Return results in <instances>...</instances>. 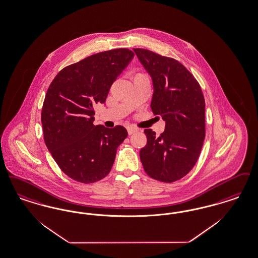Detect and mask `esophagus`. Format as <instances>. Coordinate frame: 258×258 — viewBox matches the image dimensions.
Returning <instances> with one entry per match:
<instances>
[{
  "mask_svg": "<svg viewBox=\"0 0 258 258\" xmlns=\"http://www.w3.org/2000/svg\"><path fill=\"white\" fill-rule=\"evenodd\" d=\"M137 132H138V128H136V127H134V126H128V127H127V134H130V135L135 134V133H137Z\"/></svg>",
  "mask_w": 258,
  "mask_h": 258,
  "instance_id": "1",
  "label": "esophagus"
}]
</instances>
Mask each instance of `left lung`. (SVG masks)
Returning <instances> with one entry per match:
<instances>
[{
    "label": "left lung",
    "mask_w": 258,
    "mask_h": 258,
    "mask_svg": "<svg viewBox=\"0 0 258 258\" xmlns=\"http://www.w3.org/2000/svg\"><path fill=\"white\" fill-rule=\"evenodd\" d=\"M134 51L152 77V110L166 123L159 136L145 130L147 144L140 150V160L152 178L174 182L192 170L201 154L206 137L205 98L180 62L145 49Z\"/></svg>",
    "instance_id": "8db88e82"
}]
</instances>
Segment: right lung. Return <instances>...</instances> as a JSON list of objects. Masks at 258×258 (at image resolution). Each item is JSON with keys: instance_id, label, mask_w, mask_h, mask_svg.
Instances as JSON below:
<instances>
[{"instance_id": "right-lung-1", "label": "right lung", "mask_w": 258, "mask_h": 258, "mask_svg": "<svg viewBox=\"0 0 258 258\" xmlns=\"http://www.w3.org/2000/svg\"><path fill=\"white\" fill-rule=\"evenodd\" d=\"M128 49L98 52L63 68L50 84L42 107L44 141L54 161L74 180L92 183L109 174L123 125L93 124L94 106L134 58Z\"/></svg>"}]
</instances>
